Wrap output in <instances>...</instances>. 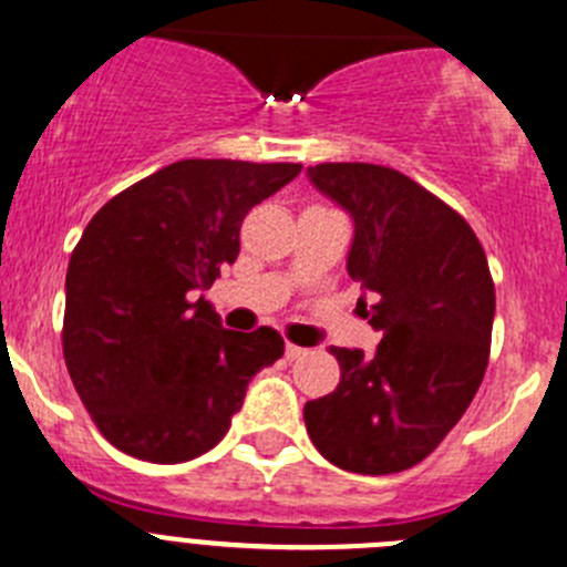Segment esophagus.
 Listing matches in <instances>:
<instances>
[{
    "instance_id": "esophagus-1",
    "label": "esophagus",
    "mask_w": 567,
    "mask_h": 567,
    "mask_svg": "<svg viewBox=\"0 0 567 567\" xmlns=\"http://www.w3.org/2000/svg\"><path fill=\"white\" fill-rule=\"evenodd\" d=\"M307 354V349H301V346H296V343H288L285 346V357H288L290 362L293 360H301V357Z\"/></svg>"
}]
</instances>
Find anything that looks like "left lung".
<instances>
[{"label": "left lung", "instance_id": "obj_1", "mask_svg": "<svg viewBox=\"0 0 567 567\" xmlns=\"http://www.w3.org/2000/svg\"><path fill=\"white\" fill-rule=\"evenodd\" d=\"M310 183L354 224L346 271L374 305L377 351L338 349L340 382L305 404L307 435L332 465L382 476L430 457L480 390L496 288L460 213L404 174L321 163Z\"/></svg>", "mask_w": 567, "mask_h": 567}]
</instances>
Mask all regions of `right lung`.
<instances>
[{
    "instance_id": "obj_1",
    "label": "right lung",
    "mask_w": 567,
    "mask_h": 567,
    "mask_svg": "<svg viewBox=\"0 0 567 567\" xmlns=\"http://www.w3.org/2000/svg\"><path fill=\"white\" fill-rule=\"evenodd\" d=\"M299 163L179 161L121 190L82 233L65 274L63 357L118 452L188 463L210 452L246 388L282 357L274 329L233 332L205 296L240 251L246 213Z\"/></svg>"
}]
</instances>
